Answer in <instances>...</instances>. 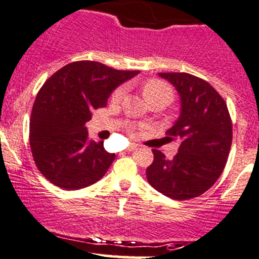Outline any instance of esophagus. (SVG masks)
Here are the masks:
<instances>
[{
  "mask_svg": "<svg viewBox=\"0 0 259 259\" xmlns=\"http://www.w3.org/2000/svg\"><path fill=\"white\" fill-rule=\"evenodd\" d=\"M135 149H137V145H135V143H132V145H130L128 147H127V151H128V152L135 151Z\"/></svg>",
  "mask_w": 259,
  "mask_h": 259,
  "instance_id": "esophagus-1",
  "label": "esophagus"
}]
</instances>
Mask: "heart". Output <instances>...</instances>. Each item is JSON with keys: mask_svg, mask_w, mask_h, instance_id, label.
Instances as JSON below:
<instances>
[{"mask_svg": "<svg viewBox=\"0 0 259 259\" xmlns=\"http://www.w3.org/2000/svg\"><path fill=\"white\" fill-rule=\"evenodd\" d=\"M123 95L124 89L123 87H119V89L114 91L113 95H112V98H113V101H119L123 97ZM143 95H145L146 100L159 95L167 96L170 100V97H172V90H170L168 84L159 81V79H148L145 83V86H143Z\"/></svg>", "mask_w": 259, "mask_h": 259, "instance_id": "1", "label": "heart"}]
</instances>
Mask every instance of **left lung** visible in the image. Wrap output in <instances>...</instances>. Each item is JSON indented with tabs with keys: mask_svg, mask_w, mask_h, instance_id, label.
Returning a JSON list of instances; mask_svg holds the SVG:
<instances>
[{
	"mask_svg": "<svg viewBox=\"0 0 259 259\" xmlns=\"http://www.w3.org/2000/svg\"><path fill=\"white\" fill-rule=\"evenodd\" d=\"M180 96V114L167 131L180 140L172 161L153 149L146 169L149 185L172 199L198 197L222 175L232 145V122L223 98L208 82L189 73H158Z\"/></svg>",
	"mask_w": 259,
	"mask_h": 259,
	"instance_id": "left-lung-1",
	"label": "left lung"
}]
</instances>
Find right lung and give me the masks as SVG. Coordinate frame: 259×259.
I'll list each match as a JSON object with an SVG mask.
<instances>
[{"label":"right lung","mask_w":259,"mask_h":259,"mask_svg":"<svg viewBox=\"0 0 259 259\" xmlns=\"http://www.w3.org/2000/svg\"><path fill=\"white\" fill-rule=\"evenodd\" d=\"M140 73L100 62L68 63L51 76L34 101L30 121L32 156L57 187L74 191L100 181L114 161L103 141L90 140L86 123L114 90Z\"/></svg>","instance_id":"1"}]
</instances>
